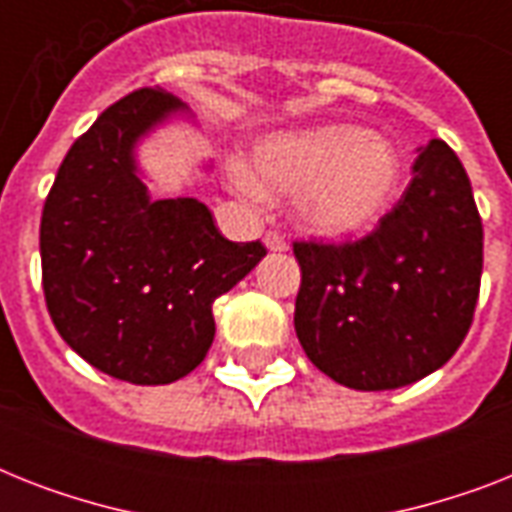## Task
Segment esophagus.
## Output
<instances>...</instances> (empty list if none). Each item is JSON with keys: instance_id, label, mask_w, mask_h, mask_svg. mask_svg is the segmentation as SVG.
Wrapping results in <instances>:
<instances>
[{"instance_id": "obj_1", "label": "esophagus", "mask_w": 512, "mask_h": 512, "mask_svg": "<svg viewBox=\"0 0 512 512\" xmlns=\"http://www.w3.org/2000/svg\"><path fill=\"white\" fill-rule=\"evenodd\" d=\"M265 247H268V252H284L287 249V241H284V236H279L276 231H268L265 233Z\"/></svg>"}]
</instances>
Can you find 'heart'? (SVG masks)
<instances>
[{
	"label": "heart",
	"mask_w": 512,
	"mask_h": 512,
	"mask_svg": "<svg viewBox=\"0 0 512 512\" xmlns=\"http://www.w3.org/2000/svg\"><path fill=\"white\" fill-rule=\"evenodd\" d=\"M231 180L247 196L295 193L292 212L321 236L369 228L398 185V156L388 140L353 124H327L268 135L252 151V170L231 164Z\"/></svg>",
	"instance_id": "1"
}]
</instances>
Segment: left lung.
I'll return each mask as SVG.
<instances>
[{
    "mask_svg": "<svg viewBox=\"0 0 512 512\" xmlns=\"http://www.w3.org/2000/svg\"><path fill=\"white\" fill-rule=\"evenodd\" d=\"M303 271L295 332L313 364L353 390H393L457 353L478 303L484 228L468 172L444 140L369 236L295 241Z\"/></svg>",
    "mask_w": 512,
    "mask_h": 512,
    "instance_id": "obj_1",
    "label": "left lung"
}]
</instances>
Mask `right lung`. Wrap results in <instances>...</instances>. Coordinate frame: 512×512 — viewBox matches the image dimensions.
I'll list each match as a JSON object with an SVG mask.
<instances>
[{"mask_svg":"<svg viewBox=\"0 0 512 512\" xmlns=\"http://www.w3.org/2000/svg\"><path fill=\"white\" fill-rule=\"evenodd\" d=\"M180 116L188 106L151 87L116 100L66 154L39 228L52 324L132 385L193 372L215 340L212 303L265 257L260 241L225 239L199 199H151L135 148Z\"/></svg>","mask_w":512,"mask_h":512,"instance_id":"right-lung-1","label":"right lung"}]
</instances>
